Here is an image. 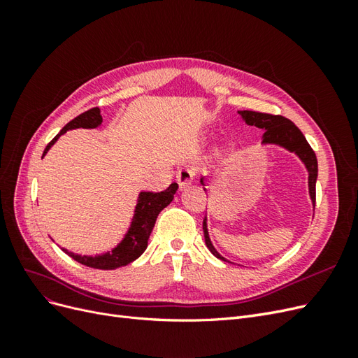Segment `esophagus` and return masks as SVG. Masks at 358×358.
Wrapping results in <instances>:
<instances>
[{
  "label": "esophagus",
  "mask_w": 358,
  "mask_h": 358,
  "mask_svg": "<svg viewBox=\"0 0 358 358\" xmlns=\"http://www.w3.org/2000/svg\"><path fill=\"white\" fill-rule=\"evenodd\" d=\"M196 173L197 171L194 170L192 167H183V169H180L178 171V175H176V180L179 183V188L180 189L188 188L191 183H192L194 178H196Z\"/></svg>",
  "instance_id": "obj_1"
}]
</instances>
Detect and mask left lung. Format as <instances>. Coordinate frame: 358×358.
I'll return each instance as SVG.
<instances>
[{
	"instance_id": "obj_1",
	"label": "left lung",
	"mask_w": 358,
	"mask_h": 358,
	"mask_svg": "<svg viewBox=\"0 0 358 358\" xmlns=\"http://www.w3.org/2000/svg\"><path fill=\"white\" fill-rule=\"evenodd\" d=\"M239 115L248 125H254L257 128L264 129L263 140H262L263 145H276L280 148H285L287 150H289V152H294L301 159V162L305 164L308 170L309 196H310L313 208H315V183L318 176V161H317L315 152H313L310 145L308 143V140L305 138V136H303L300 129L292 124L289 119L280 115H268V113H259L252 110H239ZM200 182L204 187V178H201ZM203 231H204V242H206V246L209 248V251L216 258L222 259V262H227V259L216 251L215 246L210 242L209 231H208V220H206V216L203 220Z\"/></svg>"
}]
</instances>
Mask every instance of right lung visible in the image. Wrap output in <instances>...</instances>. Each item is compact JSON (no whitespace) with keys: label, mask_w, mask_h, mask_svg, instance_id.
<instances>
[{"label":"right lung","mask_w":358,"mask_h":358,"mask_svg":"<svg viewBox=\"0 0 358 358\" xmlns=\"http://www.w3.org/2000/svg\"><path fill=\"white\" fill-rule=\"evenodd\" d=\"M101 122H103V117H101L99 107H94V109L83 112L78 117H74L73 121H70L55 137H53L52 142L46 146L45 152H43V157L48 154V150L53 145H55L57 140L64 133H67L69 129L96 128L101 125ZM176 191H178V183L173 182L167 189L161 191V192H145V191L140 192L136 209H134L131 225H129V229L125 233L124 239L119 242L112 249V251H107L104 254L95 255V257L74 254L64 248H62V251L83 266L101 268V270H113V268L133 263L134 259H137L145 252V249L148 248L149 236H150V233H152V229H154L159 212L164 208H167V206L171 203Z\"/></svg>","instance_id":"add662e5"}]
</instances>
